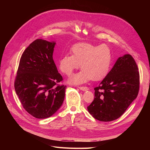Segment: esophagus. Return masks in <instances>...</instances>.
I'll return each mask as SVG.
<instances>
[{
    "label": "esophagus",
    "instance_id": "1",
    "mask_svg": "<svg viewBox=\"0 0 150 150\" xmlns=\"http://www.w3.org/2000/svg\"><path fill=\"white\" fill-rule=\"evenodd\" d=\"M79 89L83 91H88L89 89L88 87H85V86H82V87L80 86V87H79Z\"/></svg>",
    "mask_w": 150,
    "mask_h": 150
}]
</instances>
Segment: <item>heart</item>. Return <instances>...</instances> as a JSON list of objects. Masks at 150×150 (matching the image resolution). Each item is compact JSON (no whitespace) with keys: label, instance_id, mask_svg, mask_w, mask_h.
I'll use <instances>...</instances> for the list:
<instances>
[{"label":"heart","instance_id":"b5f03b06","mask_svg":"<svg viewBox=\"0 0 150 150\" xmlns=\"http://www.w3.org/2000/svg\"><path fill=\"white\" fill-rule=\"evenodd\" d=\"M72 55L66 54L59 61V69L69 76L81 67L82 71L74 74L69 80L72 84H81L91 79H104L110 72L112 63L111 49L106 45L81 43L71 48Z\"/></svg>","mask_w":150,"mask_h":150}]
</instances>
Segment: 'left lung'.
<instances>
[{
    "instance_id": "1",
    "label": "left lung",
    "mask_w": 150,
    "mask_h": 150,
    "mask_svg": "<svg viewBox=\"0 0 150 150\" xmlns=\"http://www.w3.org/2000/svg\"><path fill=\"white\" fill-rule=\"evenodd\" d=\"M139 88L137 63L130 54H125L117 59L99 86L94 89V99L88 110L100 121L115 120L137 98Z\"/></svg>"
}]
</instances>
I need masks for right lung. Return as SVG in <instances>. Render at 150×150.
Listing matches in <instances>:
<instances>
[{
	"instance_id": "add662e5",
	"label": "right lung",
	"mask_w": 150,
	"mask_h": 150,
	"mask_svg": "<svg viewBox=\"0 0 150 150\" xmlns=\"http://www.w3.org/2000/svg\"><path fill=\"white\" fill-rule=\"evenodd\" d=\"M55 42L38 39L21 57L14 83L22 106L30 115L45 119L55 113L64 101L66 86L53 60Z\"/></svg>"
}]
</instances>
